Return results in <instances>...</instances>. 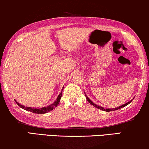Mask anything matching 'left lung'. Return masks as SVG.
<instances>
[{"label":"left lung","mask_w":149,"mask_h":149,"mask_svg":"<svg viewBox=\"0 0 149 149\" xmlns=\"http://www.w3.org/2000/svg\"><path fill=\"white\" fill-rule=\"evenodd\" d=\"M86 96V98H87L88 101V102H90V104H91L92 105H93L94 107H96L97 109H100V110H102V111H107V112H109V111H113L118 110V109H121V108H122V107H125L126 105H127V104H130L132 101V100H130V102H127V103H125V104H123V105H121V106H119V107L113 108V109H104L103 107H100V106H98V105H96V104L93 103V102H92L91 100H90L89 98L87 97V96Z\"/></svg>","instance_id":"obj_1"}]
</instances>
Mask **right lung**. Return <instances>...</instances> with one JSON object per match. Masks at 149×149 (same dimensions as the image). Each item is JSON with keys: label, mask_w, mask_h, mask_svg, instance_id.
<instances>
[{"label": "right lung", "mask_w": 149, "mask_h": 149, "mask_svg": "<svg viewBox=\"0 0 149 149\" xmlns=\"http://www.w3.org/2000/svg\"><path fill=\"white\" fill-rule=\"evenodd\" d=\"M61 96H62V92L59 94V95L58 96L57 98H56L55 101L54 102L53 104H51V105L48 106V107H42V108H34V107H25V106H23L22 104H19L17 102H16V100H15V101L16 102V103L18 104L19 106L21 108L24 109L26 110V111H31L32 113H38V114H44V113H48L49 111H51L56 107H57V105L60 102V100H61Z\"/></svg>", "instance_id": "obj_1"}]
</instances>
